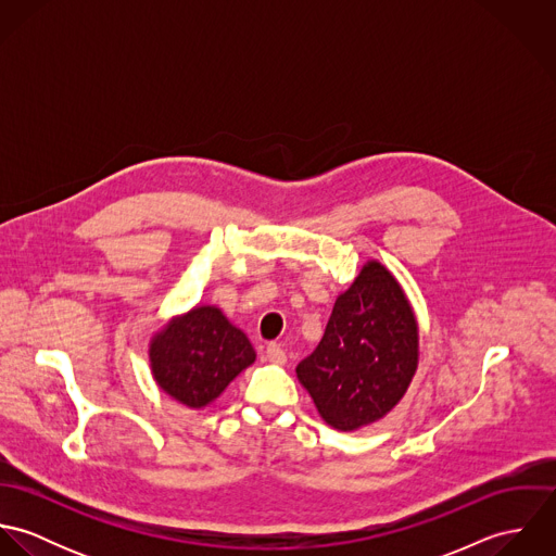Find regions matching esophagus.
<instances>
[{"label":"esophagus","mask_w":556,"mask_h":556,"mask_svg":"<svg viewBox=\"0 0 556 556\" xmlns=\"http://www.w3.org/2000/svg\"><path fill=\"white\" fill-rule=\"evenodd\" d=\"M265 355H267V359H269L271 364H285V362H287V353H285V349H282L280 344H276V342L267 344Z\"/></svg>","instance_id":"34e87169"}]
</instances>
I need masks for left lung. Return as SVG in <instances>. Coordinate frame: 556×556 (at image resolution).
I'll list each match as a JSON object with an SVG mask.
<instances>
[{"mask_svg":"<svg viewBox=\"0 0 556 556\" xmlns=\"http://www.w3.org/2000/svg\"><path fill=\"white\" fill-rule=\"evenodd\" d=\"M419 359V331L396 278L368 261L338 295L317 349L298 379L318 415L351 432L386 417L408 390Z\"/></svg>","mask_w":556,"mask_h":556,"instance_id":"obj_1","label":"left lung"}]
</instances>
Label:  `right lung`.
<instances>
[{
	"mask_svg": "<svg viewBox=\"0 0 556 556\" xmlns=\"http://www.w3.org/2000/svg\"><path fill=\"white\" fill-rule=\"evenodd\" d=\"M245 333L216 306H197L164 325L150 342V366L162 392L203 408L254 362Z\"/></svg>",
	"mask_w": 556,
	"mask_h": 556,
	"instance_id": "obj_1",
	"label": "right lung"
}]
</instances>
